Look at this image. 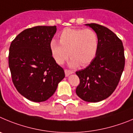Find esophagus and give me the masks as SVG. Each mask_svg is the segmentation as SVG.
Masks as SVG:
<instances>
[{
  "label": "esophagus",
  "instance_id": "34e87169",
  "mask_svg": "<svg viewBox=\"0 0 133 133\" xmlns=\"http://www.w3.org/2000/svg\"><path fill=\"white\" fill-rule=\"evenodd\" d=\"M73 73H74V71H71V70H69V69H65V74L66 77L69 76L70 74H73Z\"/></svg>",
  "mask_w": 133,
  "mask_h": 133
}]
</instances>
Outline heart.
<instances>
[{
  "instance_id": "1",
  "label": "heart",
  "mask_w": 133,
  "mask_h": 133,
  "mask_svg": "<svg viewBox=\"0 0 133 133\" xmlns=\"http://www.w3.org/2000/svg\"><path fill=\"white\" fill-rule=\"evenodd\" d=\"M59 43L51 41L50 48L55 62L64 64L70 56L69 65L72 68L86 66L93 59L98 52L99 40L97 34L89 28H65L59 36Z\"/></svg>"
}]
</instances>
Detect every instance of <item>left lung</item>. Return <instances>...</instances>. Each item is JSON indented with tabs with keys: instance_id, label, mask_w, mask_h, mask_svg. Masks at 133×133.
Returning a JSON list of instances; mask_svg holds the SVG:
<instances>
[{
	"instance_id": "obj_1",
	"label": "left lung",
	"mask_w": 133,
	"mask_h": 133,
	"mask_svg": "<svg viewBox=\"0 0 133 133\" xmlns=\"http://www.w3.org/2000/svg\"><path fill=\"white\" fill-rule=\"evenodd\" d=\"M97 34L98 52L88 66L75 72L79 78L76 94L83 101L99 102L115 90L125 68L121 40L109 28L95 23L87 24Z\"/></svg>"
}]
</instances>
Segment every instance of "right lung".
<instances>
[{
    "label": "right lung",
    "instance_id": "obj_1",
    "mask_svg": "<svg viewBox=\"0 0 133 133\" xmlns=\"http://www.w3.org/2000/svg\"><path fill=\"white\" fill-rule=\"evenodd\" d=\"M56 32V26H34L20 32L10 44L8 65L12 80L18 91L30 101H46L65 77L64 69L50 51Z\"/></svg>",
    "mask_w": 133,
    "mask_h": 133
}]
</instances>
